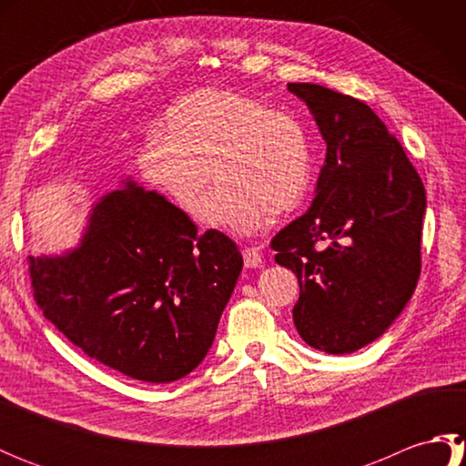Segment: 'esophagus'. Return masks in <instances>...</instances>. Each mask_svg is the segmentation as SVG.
Here are the masks:
<instances>
[{
    "instance_id": "1",
    "label": "esophagus",
    "mask_w": 466,
    "mask_h": 466,
    "mask_svg": "<svg viewBox=\"0 0 466 466\" xmlns=\"http://www.w3.org/2000/svg\"><path fill=\"white\" fill-rule=\"evenodd\" d=\"M242 258H244L246 268H258V266L262 264V254L258 248H244Z\"/></svg>"
}]
</instances>
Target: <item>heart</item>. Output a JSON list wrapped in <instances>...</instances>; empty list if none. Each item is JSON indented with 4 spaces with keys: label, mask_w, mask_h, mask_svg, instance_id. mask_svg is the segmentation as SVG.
<instances>
[{
    "label": "heart",
    "mask_w": 466,
    "mask_h": 466,
    "mask_svg": "<svg viewBox=\"0 0 466 466\" xmlns=\"http://www.w3.org/2000/svg\"><path fill=\"white\" fill-rule=\"evenodd\" d=\"M140 170L187 216L234 234L256 232L268 214H286L310 187L312 157L302 124L230 90L206 87L166 112L157 137L140 152Z\"/></svg>",
    "instance_id": "heart-1"
}]
</instances>
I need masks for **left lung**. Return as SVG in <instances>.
I'll return each mask as SVG.
<instances>
[{
    "instance_id": "left-lung-1",
    "label": "left lung",
    "mask_w": 466,
    "mask_h": 466,
    "mask_svg": "<svg viewBox=\"0 0 466 466\" xmlns=\"http://www.w3.org/2000/svg\"><path fill=\"white\" fill-rule=\"evenodd\" d=\"M326 142L316 196L274 236V260L300 284L292 319L316 350L349 354L379 339L417 289L427 194L400 142L364 102L289 84Z\"/></svg>"
}]
</instances>
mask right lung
I'll list each match as a JSON object with an SVG mask.
<instances>
[{"label": "right lung", "mask_w": 466, "mask_h": 466, "mask_svg": "<svg viewBox=\"0 0 466 466\" xmlns=\"http://www.w3.org/2000/svg\"><path fill=\"white\" fill-rule=\"evenodd\" d=\"M46 319L90 359L144 382L190 374L214 342L242 254L157 192L126 180L94 206L80 246L29 256Z\"/></svg>", "instance_id": "1"}]
</instances>
